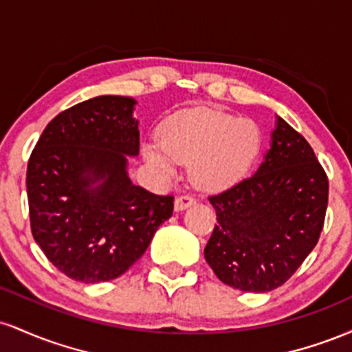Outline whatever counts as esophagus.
Listing matches in <instances>:
<instances>
[{"mask_svg":"<svg viewBox=\"0 0 352 352\" xmlns=\"http://www.w3.org/2000/svg\"><path fill=\"white\" fill-rule=\"evenodd\" d=\"M197 201V199L193 195H188V193H185V195H180L177 197L175 200V210H185L188 208L190 205H193Z\"/></svg>","mask_w":352,"mask_h":352,"instance_id":"esophagus-1","label":"esophagus"}]
</instances>
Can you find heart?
<instances>
[{
    "label": "heart",
    "mask_w": 352,
    "mask_h": 352,
    "mask_svg": "<svg viewBox=\"0 0 352 352\" xmlns=\"http://www.w3.org/2000/svg\"><path fill=\"white\" fill-rule=\"evenodd\" d=\"M160 140L145 145L148 162L165 173L175 162L192 164L190 177L205 190L232 185L260 151V131L252 120L207 107L177 112L164 122Z\"/></svg>",
    "instance_id": "b5f03b06"
}]
</instances>
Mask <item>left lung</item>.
<instances>
[{
	"mask_svg": "<svg viewBox=\"0 0 352 352\" xmlns=\"http://www.w3.org/2000/svg\"><path fill=\"white\" fill-rule=\"evenodd\" d=\"M272 139L256 173L208 197L217 223L205 260L241 292L285 285L324 227L329 182L313 147L281 117Z\"/></svg>",
	"mask_w": 352,
	"mask_h": 352,
	"instance_id": "8db88e82",
	"label": "left lung"
}]
</instances>
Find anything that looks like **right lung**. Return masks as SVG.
Wrapping results in <instances>:
<instances>
[{
  "mask_svg": "<svg viewBox=\"0 0 352 352\" xmlns=\"http://www.w3.org/2000/svg\"><path fill=\"white\" fill-rule=\"evenodd\" d=\"M135 100L99 96L58 114L28 160L26 190L36 243L60 273L82 283L114 280L145 253L172 217L173 195L127 177L139 153ZM100 181L98 188H92Z\"/></svg>",
  "mask_w": 352,
  "mask_h": 352,
  "instance_id": "right-lung-1",
  "label": "right lung"
}]
</instances>
